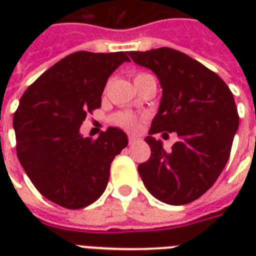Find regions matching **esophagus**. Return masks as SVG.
I'll return each instance as SVG.
<instances>
[{
	"label": "esophagus",
	"mask_w": 256,
	"mask_h": 256,
	"mask_svg": "<svg viewBox=\"0 0 256 256\" xmlns=\"http://www.w3.org/2000/svg\"><path fill=\"white\" fill-rule=\"evenodd\" d=\"M138 138H136V136H128V144H130V146H132V144H136V142H138Z\"/></svg>",
	"instance_id": "1"
}]
</instances>
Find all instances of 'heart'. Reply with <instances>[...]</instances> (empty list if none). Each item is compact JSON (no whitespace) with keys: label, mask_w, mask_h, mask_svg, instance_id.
Segmentation results:
<instances>
[{"label":"heart","mask_w":256,"mask_h":256,"mask_svg":"<svg viewBox=\"0 0 256 256\" xmlns=\"http://www.w3.org/2000/svg\"><path fill=\"white\" fill-rule=\"evenodd\" d=\"M144 76H148V74H136L134 80L140 77H144ZM112 124L122 128H126V130H132H132H136V128H138V120H136V116L130 114V112H118V114H116V116H112Z\"/></svg>","instance_id":"obj_1"}]
</instances>
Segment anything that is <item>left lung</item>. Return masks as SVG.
<instances>
[{
  "instance_id": "1",
  "label": "left lung",
  "mask_w": 256,
  "mask_h": 256,
  "mask_svg": "<svg viewBox=\"0 0 256 256\" xmlns=\"http://www.w3.org/2000/svg\"><path fill=\"white\" fill-rule=\"evenodd\" d=\"M128 56L152 70L162 88L160 108L144 140L152 156L138 172L160 202H192L214 184L230 156L239 126L232 92L218 74L178 50L160 48ZM162 131L180 136L170 152L154 138Z\"/></svg>"
}]
</instances>
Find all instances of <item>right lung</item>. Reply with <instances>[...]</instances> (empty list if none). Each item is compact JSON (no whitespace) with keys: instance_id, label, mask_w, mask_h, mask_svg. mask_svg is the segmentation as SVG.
<instances>
[{"instance_id":"add662e5","label":"right lung","mask_w":256,"mask_h":256,"mask_svg":"<svg viewBox=\"0 0 256 256\" xmlns=\"http://www.w3.org/2000/svg\"><path fill=\"white\" fill-rule=\"evenodd\" d=\"M124 52H77L62 58L26 88L14 112L17 156L46 199L77 210L104 194L114 156L128 146L120 128H108L96 140L80 132L88 112L100 108L108 78Z\"/></svg>"}]
</instances>
